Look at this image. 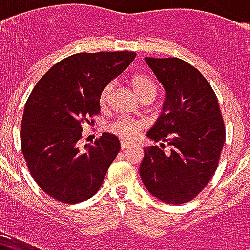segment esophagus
I'll return each mask as SVG.
<instances>
[{"label": "esophagus", "instance_id": "esophagus-1", "mask_svg": "<svg viewBox=\"0 0 250 250\" xmlns=\"http://www.w3.org/2000/svg\"><path fill=\"white\" fill-rule=\"evenodd\" d=\"M120 147H122V150H127V148H130L131 145L130 143H127V142H122V143H120Z\"/></svg>", "mask_w": 250, "mask_h": 250}]
</instances>
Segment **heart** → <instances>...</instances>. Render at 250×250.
I'll list each match as a JSON object with an SVG mask.
<instances>
[{
	"label": "heart",
	"instance_id": "heart-1",
	"mask_svg": "<svg viewBox=\"0 0 250 250\" xmlns=\"http://www.w3.org/2000/svg\"><path fill=\"white\" fill-rule=\"evenodd\" d=\"M131 85L134 92L136 93V96L141 99L148 98V96H155L157 93V85L155 83L152 82L150 77L145 76V75H135L131 80ZM112 84H108L102 89L100 92V103L105 104L108 102L111 92H112ZM143 122L135 119H127V118H122L112 122L108 125V130L115 134L116 136H119L120 139H125V141H131L134 139L138 132L143 128Z\"/></svg>",
	"mask_w": 250,
	"mask_h": 250
}]
</instances>
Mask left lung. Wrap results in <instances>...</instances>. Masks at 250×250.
<instances>
[{
	"instance_id": "left-lung-1",
	"label": "left lung",
	"mask_w": 250,
	"mask_h": 250,
	"mask_svg": "<svg viewBox=\"0 0 250 250\" xmlns=\"http://www.w3.org/2000/svg\"><path fill=\"white\" fill-rule=\"evenodd\" d=\"M145 62L165 89L162 112L147 138L161 147L145 150L139 173L146 188L166 204L197 197L214 175L225 143L218 100L202 73L177 57ZM170 146L165 153L164 143Z\"/></svg>"
}]
</instances>
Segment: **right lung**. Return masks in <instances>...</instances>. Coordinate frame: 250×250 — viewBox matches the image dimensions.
Instances as JSON below:
<instances>
[{
    "instance_id": "add662e5",
    "label": "right lung",
    "mask_w": 250,
    "mask_h": 250,
    "mask_svg": "<svg viewBox=\"0 0 250 250\" xmlns=\"http://www.w3.org/2000/svg\"><path fill=\"white\" fill-rule=\"evenodd\" d=\"M135 52L76 53L57 62L36 84L25 104L21 148L32 177L49 197L77 204L96 194L120 150L103 132L77 147L82 123L100 112V92L131 62Z\"/></svg>"
}]
</instances>
